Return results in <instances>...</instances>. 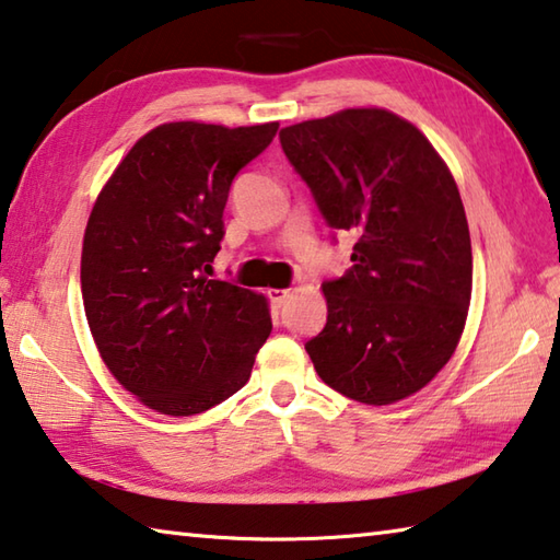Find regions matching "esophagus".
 Segmentation results:
<instances>
[{"label": "esophagus", "instance_id": "obj_1", "mask_svg": "<svg viewBox=\"0 0 560 560\" xmlns=\"http://www.w3.org/2000/svg\"><path fill=\"white\" fill-rule=\"evenodd\" d=\"M269 299H271L273 306H283V303H287V299H289V289H269Z\"/></svg>", "mask_w": 560, "mask_h": 560}]
</instances>
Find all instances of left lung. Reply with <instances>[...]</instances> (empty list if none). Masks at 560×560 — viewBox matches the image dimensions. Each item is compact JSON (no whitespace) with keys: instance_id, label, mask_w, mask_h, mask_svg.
<instances>
[{"instance_id":"obj_1","label":"left lung","mask_w":560,"mask_h":560,"mask_svg":"<svg viewBox=\"0 0 560 560\" xmlns=\"http://www.w3.org/2000/svg\"><path fill=\"white\" fill-rule=\"evenodd\" d=\"M330 230L358 236L324 281L328 318L306 343L320 381L390 405L422 390L457 348L471 299V242L457 183L412 122L348 108L279 132Z\"/></svg>"}]
</instances>
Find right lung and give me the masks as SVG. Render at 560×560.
Wrapping results in <instances>:
<instances>
[{
	"mask_svg": "<svg viewBox=\"0 0 560 560\" xmlns=\"http://www.w3.org/2000/svg\"><path fill=\"white\" fill-rule=\"evenodd\" d=\"M277 130L165 122L130 148L93 205L83 308L103 363L150 410L187 417L220 405L249 381L271 334L267 299L207 277L232 179Z\"/></svg>",
	"mask_w": 560,
	"mask_h": 560,
	"instance_id": "add662e5",
	"label": "right lung"
}]
</instances>
